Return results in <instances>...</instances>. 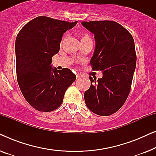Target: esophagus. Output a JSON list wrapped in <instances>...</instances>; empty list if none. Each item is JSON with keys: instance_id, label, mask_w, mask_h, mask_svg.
Instances as JSON below:
<instances>
[{"instance_id": "obj_1", "label": "esophagus", "mask_w": 156, "mask_h": 156, "mask_svg": "<svg viewBox=\"0 0 156 156\" xmlns=\"http://www.w3.org/2000/svg\"><path fill=\"white\" fill-rule=\"evenodd\" d=\"M80 74H76V77H77V78H79V77H80Z\"/></svg>"}]
</instances>
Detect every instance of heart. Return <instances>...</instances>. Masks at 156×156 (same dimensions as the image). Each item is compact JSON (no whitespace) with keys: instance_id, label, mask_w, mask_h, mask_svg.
Returning a JSON list of instances; mask_svg holds the SVG:
<instances>
[{"instance_id":"b5f03b06","label":"heart","mask_w":156,"mask_h":156,"mask_svg":"<svg viewBox=\"0 0 156 156\" xmlns=\"http://www.w3.org/2000/svg\"><path fill=\"white\" fill-rule=\"evenodd\" d=\"M63 39H65V37H64ZM85 41H91V39L88 34L87 33H84L82 34V36H81V42H85Z\"/></svg>"}]
</instances>
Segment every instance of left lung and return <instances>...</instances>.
Listing matches in <instances>:
<instances>
[{
	"instance_id": "obj_1",
	"label": "left lung",
	"mask_w": 156,
	"mask_h": 156,
	"mask_svg": "<svg viewBox=\"0 0 156 156\" xmlns=\"http://www.w3.org/2000/svg\"><path fill=\"white\" fill-rule=\"evenodd\" d=\"M82 25L94 35L92 69L103 74L98 80L89 76L91 86L84 92L85 103L94 114L109 116L119 110L129 94L136 65L133 38L114 21H84Z\"/></svg>"
}]
</instances>
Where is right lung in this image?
<instances>
[{
  "instance_id": "right-lung-1",
  "label": "right lung",
  "mask_w": 156,
  "mask_h": 156,
  "mask_svg": "<svg viewBox=\"0 0 156 156\" xmlns=\"http://www.w3.org/2000/svg\"><path fill=\"white\" fill-rule=\"evenodd\" d=\"M77 23L45 16L23 26L16 40L17 80L26 101L40 112L57 109L76 75L68 68H53L52 57L59 51L63 34Z\"/></svg>"
}]
</instances>
